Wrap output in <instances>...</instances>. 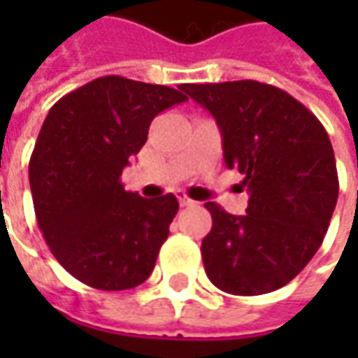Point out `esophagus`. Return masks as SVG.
<instances>
[{"label":"esophagus","instance_id":"34e87169","mask_svg":"<svg viewBox=\"0 0 358 358\" xmlns=\"http://www.w3.org/2000/svg\"><path fill=\"white\" fill-rule=\"evenodd\" d=\"M177 199H179V205H181V207H191V205H195V201L189 199L185 193H177Z\"/></svg>","mask_w":358,"mask_h":358}]
</instances>
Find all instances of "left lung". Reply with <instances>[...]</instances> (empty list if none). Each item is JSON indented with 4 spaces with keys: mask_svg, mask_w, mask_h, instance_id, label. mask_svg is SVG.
I'll use <instances>...</instances> for the list:
<instances>
[{
    "mask_svg": "<svg viewBox=\"0 0 358 358\" xmlns=\"http://www.w3.org/2000/svg\"><path fill=\"white\" fill-rule=\"evenodd\" d=\"M223 135L229 169L245 175L247 215L205 203L213 227L201 243L205 273L231 295L285 287L323 243L338 197L337 163L321 121L287 91L253 79L187 83Z\"/></svg>",
    "mask_w": 358,
    "mask_h": 358,
    "instance_id": "left-lung-1",
    "label": "left lung"
}]
</instances>
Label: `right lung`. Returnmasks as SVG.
Returning a JSON list of instances; mask_svg holds the SVG:
<instances>
[{
	"label": "right lung",
	"mask_w": 358,
	"mask_h": 358,
	"mask_svg": "<svg viewBox=\"0 0 358 358\" xmlns=\"http://www.w3.org/2000/svg\"><path fill=\"white\" fill-rule=\"evenodd\" d=\"M183 91V90H181ZM167 85L97 77L49 109L29 159L37 225L77 281L125 291L147 281L179 211L173 193L143 199L121 173L161 111L187 101Z\"/></svg>",
	"instance_id": "obj_1"
}]
</instances>
